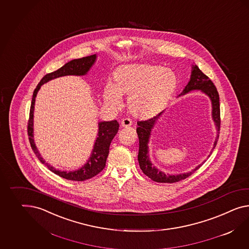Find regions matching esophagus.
<instances>
[{
    "label": "esophagus",
    "instance_id": "esophagus-1",
    "mask_svg": "<svg viewBox=\"0 0 249 249\" xmlns=\"http://www.w3.org/2000/svg\"><path fill=\"white\" fill-rule=\"evenodd\" d=\"M122 127H130L132 125V121L129 118H124L121 122Z\"/></svg>",
    "mask_w": 249,
    "mask_h": 249
}]
</instances>
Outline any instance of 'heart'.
Returning a JSON list of instances; mask_svg holds the SVG:
<instances>
[{"label":"heart","mask_w":249,"mask_h":249,"mask_svg":"<svg viewBox=\"0 0 249 249\" xmlns=\"http://www.w3.org/2000/svg\"><path fill=\"white\" fill-rule=\"evenodd\" d=\"M177 87L178 77L172 70L145 63L124 64L115 70L114 83L105 88L103 97L112 107H119L122 97H128L129 112L148 119L163 110Z\"/></svg>","instance_id":"heart-1"}]
</instances>
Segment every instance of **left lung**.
I'll return each mask as SVG.
<instances>
[{"mask_svg": "<svg viewBox=\"0 0 249 249\" xmlns=\"http://www.w3.org/2000/svg\"><path fill=\"white\" fill-rule=\"evenodd\" d=\"M194 90H199L206 96H209L211 102V116L212 120L214 122V124L217 129V135L214 142V144L212 147L211 153L214 150V148L217 145V139L219 136V128H220V110H219V96L217 93V89L215 85L211 81L209 77L205 75L202 71L198 69L197 65H192V74L190 81L186 85L184 89L180 93L178 96H184L189 92H192ZM164 111L160 112V114L154 116L153 118L146 120V121L137 122L138 127L136 128V132L139 137V153H138V161L140 165L141 170L153 181L156 182H164V183H172L177 182L181 179L191 176L193 172L198 170L201 164H198L195 169L192 170L191 172L179 173V174H169L161 172L159 169H157L155 166L153 165V162L150 159L149 154V142L152 135V131L155 125V124L158 121L160 115H162ZM210 156V155H209Z\"/></svg>", "mask_w": 249, "mask_h": 249, "instance_id": "obj_1", "label": "left lung"}]
</instances>
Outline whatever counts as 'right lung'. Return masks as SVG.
Here are the masks:
<instances>
[{"label": "right lung", "instance_id": "right-lung-1", "mask_svg": "<svg viewBox=\"0 0 249 249\" xmlns=\"http://www.w3.org/2000/svg\"><path fill=\"white\" fill-rule=\"evenodd\" d=\"M97 55L94 54L89 57H82L73 59L70 62L58 69L57 71L51 72L50 74H47L42 77L40 82L38 84L37 88L33 92L32 96V105H31V111H30V119L28 123V134H29V140L31 142V146L38 159L49 168L51 172H54L58 176L62 178L70 179V180H77L82 181L88 178H93L102 171L106 166L107 159L108 157L109 147L111 144V142L114 139L115 134H117L119 129V124L116 120L114 121H101L98 122V132L97 137L95 140L94 146L92 149V152L90 154L89 158L87 160V162L82 165V167L78 168L75 171H59L55 169L50 163L46 162L41 154L39 153L38 148L36 146V143L34 142V134H33V121H34V107L36 96L38 94V90L40 89L41 86L45 83L51 81L52 79H55L57 77H65V76H86L90 69L93 67L96 61Z\"/></svg>", "mask_w": 249, "mask_h": 249}]
</instances>
